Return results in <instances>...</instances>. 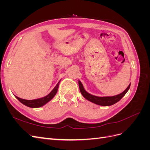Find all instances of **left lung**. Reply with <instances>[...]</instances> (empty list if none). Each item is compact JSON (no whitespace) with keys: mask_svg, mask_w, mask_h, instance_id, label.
Here are the masks:
<instances>
[{"mask_svg":"<svg viewBox=\"0 0 150 150\" xmlns=\"http://www.w3.org/2000/svg\"><path fill=\"white\" fill-rule=\"evenodd\" d=\"M78 83H79L80 91L84 98H86L87 100H88L91 102L98 104V105L103 106H111V105H112V104H114L116 103L117 102H118L120 99L125 96L126 93L128 92V91L129 90V89L130 88V85H131V83H130L129 85L128 86V88H127L123 92L121 93V94L116 95V96L99 97V96H94V95H92V94L88 93V92H86L83 87L82 83H81L80 81H79Z\"/></svg>","mask_w":150,"mask_h":150,"instance_id":"8db88e82","label":"left lung"}]
</instances>
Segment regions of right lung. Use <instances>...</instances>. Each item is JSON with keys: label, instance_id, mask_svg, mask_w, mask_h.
Instances as JSON below:
<instances>
[{"label": "right lung", "instance_id": "obj_1", "mask_svg": "<svg viewBox=\"0 0 150 150\" xmlns=\"http://www.w3.org/2000/svg\"><path fill=\"white\" fill-rule=\"evenodd\" d=\"M61 81V80H60ZM60 81H59L58 83L56 84L52 91L49 94H47V96H44L41 98H39V99H33V100H26V99H21L19 97H17L15 96V97L19 100L21 103H22L24 105L30 107V108H39L44 106V104H46L47 103H48L49 101H51V99L54 97V96L56 94L57 90H58V87H59V84Z\"/></svg>", "mask_w": 150, "mask_h": 150}]
</instances>
